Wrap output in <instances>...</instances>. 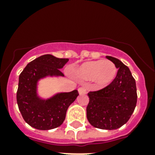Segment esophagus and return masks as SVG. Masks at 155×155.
I'll return each mask as SVG.
<instances>
[{
  "mask_svg": "<svg viewBox=\"0 0 155 155\" xmlns=\"http://www.w3.org/2000/svg\"><path fill=\"white\" fill-rule=\"evenodd\" d=\"M78 91H79V93H80V95L86 94V88H85L84 87H79V89H78Z\"/></svg>",
  "mask_w": 155,
  "mask_h": 155,
  "instance_id": "34e87169",
  "label": "esophagus"
}]
</instances>
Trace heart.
Here are the masks:
<instances>
[{"label":"heart","instance_id":"obj_1","mask_svg":"<svg viewBox=\"0 0 155 155\" xmlns=\"http://www.w3.org/2000/svg\"><path fill=\"white\" fill-rule=\"evenodd\" d=\"M117 71L115 64L112 61L97 60L82 64L77 70V74L85 80L94 78L98 86L104 87L114 80Z\"/></svg>","mask_w":155,"mask_h":155}]
</instances>
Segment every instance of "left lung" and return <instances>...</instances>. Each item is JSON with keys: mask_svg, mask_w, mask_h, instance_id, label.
I'll list each match as a JSON object with an SVG mask.
<instances>
[{"mask_svg": "<svg viewBox=\"0 0 155 155\" xmlns=\"http://www.w3.org/2000/svg\"><path fill=\"white\" fill-rule=\"evenodd\" d=\"M118 68L115 79L102 89L89 92L87 118L92 126L101 130H117L125 125L137 104V87L127 66L117 58L106 56Z\"/></svg>", "mask_w": 155, "mask_h": 155, "instance_id": "8db88e82", "label": "left lung"}]
</instances>
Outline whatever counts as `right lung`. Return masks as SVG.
Wrapping results in <instances>:
<instances>
[{"label":"right lung","instance_id":"obj_1","mask_svg":"<svg viewBox=\"0 0 155 155\" xmlns=\"http://www.w3.org/2000/svg\"><path fill=\"white\" fill-rule=\"evenodd\" d=\"M68 60L44 54L28 63L19 75L18 108L25 122L33 128L48 130L60 126L65 120L68 107L79 96L77 90L57 93L47 100L38 96V80L47 76H64L60 69Z\"/></svg>","mask_w":155,"mask_h":155}]
</instances>
